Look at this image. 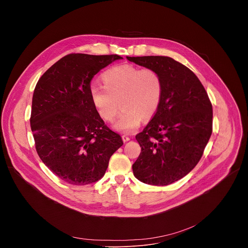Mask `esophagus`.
I'll use <instances>...</instances> for the list:
<instances>
[{
    "label": "esophagus",
    "mask_w": 248,
    "mask_h": 248,
    "mask_svg": "<svg viewBox=\"0 0 248 248\" xmlns=\"http://www.w3.org/2000/svg\"><path fill=\"white\" fill-rule=\"evenodd\" d=\"M122 138H123V141H124V142H127V141H129V140H130V138H129L127 135H123V136H122Z\"/></svg>",
    "instance_id": "obj_1"
}]
</instances>
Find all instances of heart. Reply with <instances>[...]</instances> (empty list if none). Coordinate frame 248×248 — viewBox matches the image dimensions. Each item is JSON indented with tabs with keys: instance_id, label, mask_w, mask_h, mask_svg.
<instances>
[{
	"instance_id": "obj_1",
	"label": "heart",
	"mask_w": 248,
	"mask_h": 248,
	"mask_svg": "<svg viewBox=\"0 0 248 248\" xmlns=\"http://www.w3.org/2000/svg\"><path fill=\"white\" fill-rule=\"evenodd\" d=\"M103 82L104 86H90L92 104L100 118L108 123L117 116L120 104L123 111L114 123V128L120 132H132L142 119H150L160 107L163 81L155 69L121 64L107 70Z\"/></svg>"
}]
</instances>
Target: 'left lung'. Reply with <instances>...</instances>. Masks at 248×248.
<instances>
[{
  "label": "left lung",
  "instance_id": "left-lung-1",
  "mask_svg": "<svg viewBox=\"0 0 248 248\" xmlns=\"http://www.w3.org/2000/svg\"><path fill=\"white\" fill-rule=\"evenodd\" d=\"M155 69L163 81L160 107L135 138L141 152L132 165L137 180L168 186L183 179L199 162L212 134L213 110L198 78L170 57H126Z\"/></svg>",
  "mask_w": 248,
  "mask_h": 248
}]
</instances>
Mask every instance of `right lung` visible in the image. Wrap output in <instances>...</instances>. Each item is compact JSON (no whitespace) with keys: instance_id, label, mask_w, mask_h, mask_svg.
Returning a JSON list of instances; mask_svg holds the SVG:
<instances>
[{"instance_id":"add662e5","label":"right lung","mask_w":248,"mask_h":248,"mask_svg":"<svg viewBox=\"0 0 248 248\" xmlns=\"http://www.w3.org/2000/svg\"><path fill=\"white\" fill-rule=\"evenodd\" d=\"M119 55L69 54L35 86L30 126L42 162L62 181L85 186L99 181L124 144L105 124L90 98V83Z\"/></svg>"}]
</instances>
